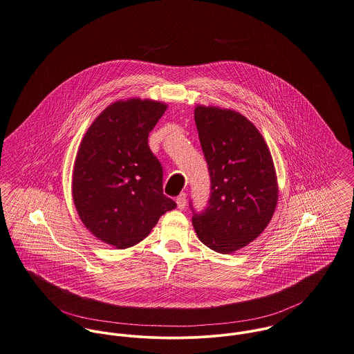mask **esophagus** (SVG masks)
Instances as JSON below:
<instances>
[{"mask_svg":"<svg viewBox=\"0 0 354 354\" xmlns=\"http://www.w3.org/2000/svg\"><path fill=\"white\" fill-rule=\"evenodd\" d=\"M186 203H187V195L185 192H180L179 196L176 198V205H178V209L183 210L186 207Z\"/></svg>","mask_w":354,"mask_h":354,"instance_id":"1","label":"esophagus"}]
</instances>
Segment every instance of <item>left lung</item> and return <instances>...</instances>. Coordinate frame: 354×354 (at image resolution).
<instances>
[{"label": "left lung", "mask_w": 354, "mask_h": 354, "mask_svg": "<svg viewBox=\"0 0 354 354\" xmlns=\"http://www.w3.org/2000/svg\"><path fill=\"white\" fill-rule=\"evenodd\" d=\"M194 115L212 186L207 207L192 210V225L207 248L233 253L272 219L279 194L272 156L257 128L236 110L198 105Z\"/></svg>", "instance_id": "obj_1"}]
</instances>
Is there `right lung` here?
Wrapping results in <instances>:
<instances>
[{
	"label": "right lung",
	"mask_w": 354,
	"mask_h": 354,
	"mask_svg": "<svg viewBox=\"0 0 354 354\" xmlns=\"http://www.w3.org/2000/svg\"><path fill=\"white\" fill-rule=\"evenodd\" d=\"M167 109L131 98L104 110L82 140L73 172V199L87 230L118 249L142 241L176 203L163 194V167L148 145Z\"/></svg>",
	"instance_id": "1"
}]
</instances>
